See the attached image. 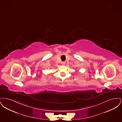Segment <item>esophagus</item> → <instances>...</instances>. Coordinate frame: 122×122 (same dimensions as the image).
<instances>
[{
  "mask_svg": "<svg viewBox=\"0 0 122 122\" xmlns=\"http://www.w3.org/2000/svg\"><path fill=\"white\" fill-rule=\"evenodd\" d=\"M61 64H62V65H65V62H62L61 63Z\"/></svg>",
  "mask_w": 122,
  "mask_h": 122,
  "instance_id": "esophagus-1",
  "label": "esophagus"
}]
</instances>
